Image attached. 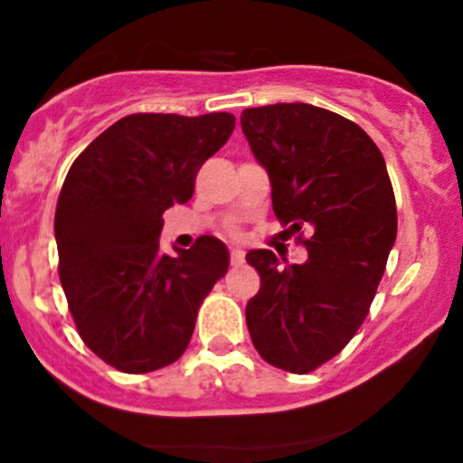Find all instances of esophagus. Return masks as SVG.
I'll return each mask as SVG.
<instances>
[{
    "label": "esophagus",
    "instance_id": "1",
    "mask_svg": "<svg viewBox=\"0 0 463 463\" xmlns=\"http://www.w3.org/2000/svg\"><path fill=\"white\" fill-rule=\"evenodd\" d=\"M241 261H244V250H241V249H232V253H231V264H232V266H240Z\"/></svg>",
    "mask_w": 463,
    "mask_h": 463
}]
</instances>
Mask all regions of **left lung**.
<instances>
[{
  "mask_svg": "<svg viewBox=\"0 0 463 463\" xmlns=\"http://www.w3.org/2000/svg\"><path fill=\"white\" fill-rule=\"evenodd\" d=\"M241 129L270 179L282 226L312 231L298 241L305 264H279L258 249L246 261L260 293L246 325L260 356L309 374L340 354L370 314L396 240V202L376 143L352 120L307 102L241 111Z\"/></svg>",
  "mask_w": 463,
  "mask_h": 463,
  "instance_id": "1",
  "label": "left lung"
}]
</instances>
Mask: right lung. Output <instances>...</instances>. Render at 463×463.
Listing matches in <instances>:
<instances>
[{"instance_id":"1","label":"right lung","mask_w":463,"mask_h":463,"mask_svg":"<svg viewBox=\"0 0 463 463\" xmlns=\"http://www.w3.org/2000/svg\"><path fill=\"white\" fill-rule=\"evenodd\" d=\"M235 116L132 114L73 161L55 208L60 284L82 343L125 374L179 361L199 307L226 275L228 250L203 235L170 258L163 213L190 202L202 165Z\"/></svg>"}]
</instances>
